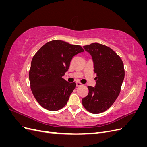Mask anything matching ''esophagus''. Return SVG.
<instances>
[{
  "instance_id": "1",
  "label": "esophagus",
  "mask_w": 147,
  "mask_h": 147,
  "mask_svg": "<svg viewBox=\"0 0 147 147\" xmlns=\"http://www.w3.org/2000/svg\"><path fill=\"white\" fill-rule=\"evenodd\" d=\"M82 84L80 82H76V86H77V87L80 86H82Z\"/></svg>"
}]
</instances>
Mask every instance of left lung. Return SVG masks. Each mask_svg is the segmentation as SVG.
Listing matches in <instances>:
<instances>
[{
    "mask_svg": "<svg viewBox=\"0 0 147 147\" xmlns=\"http://www.w3.org/2000/svg\"><path fill=\"white\" fill-rule=\"evenodd\" d=\"M91 55L94 63L96 84L88 86V94L82 99V104L88 112H104L113 105L121 91L124 78V64L112 49L98 43L83 47Z\"/></svg>",
    "mask_w": 147,
    "mask_h": 147,
    "instance_id": "8db88e82",
    "label": "left lung"
}]
</instances>
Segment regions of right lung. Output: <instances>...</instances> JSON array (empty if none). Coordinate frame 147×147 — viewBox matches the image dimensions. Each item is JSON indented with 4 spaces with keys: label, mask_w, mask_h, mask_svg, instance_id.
I'll return each instance as SVG.
<instances>
[{
    "label": "right lung",
    "mask_w": 147,
    "mask_h": 147,
    "mask_svg": "<svg viewBox=\"0 0 147 147\" xmlns=\"http://www.w3.org/2000/svg\"><path fill=\"white\" fill-rule=\"evenodd\" d=\"M82 47L62 40L42 46L31 62L29 77L32 94L42 107L50 111L63 108L76 84L63 78L73 57L83 52Z\"/></svg>",
    "instance_id": "add662e5"
}]
</instances>
